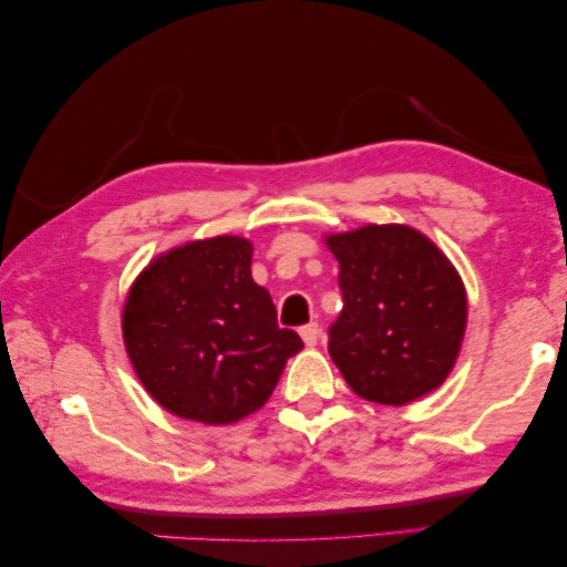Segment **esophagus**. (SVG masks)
<instances>
[{
    "label": "esophagus",
    "instance_id": "34e87169",
    "mask_svg": "<svg viewBox=\"0 0 567 567\" xmlns=\"http://www.w3.org/2000/svg\"><path fill=\"white\" fill-rule=\"evenodd\" d=\"M299 334H301V339L303 342H307L309 347H313L319 342V334H321V327L317 324V321H309V324H303L301 329H299Z\"/></svg>",
    "mask_w": 567,
    "mask_h": 567
}]
</instances>
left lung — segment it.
Returning <instances> with one entry per match:
<instances>
[{"mask_svg": "<svg viewBox=\"0 0 567 567\" xmlns=\"http://www.w3.org/2000/svg\"><path fill=\"white\" fill-rule=\"evenodd\" d=\"M344 307L329 354L354 395L405 405L456 362L466 327L461 278L433 243L405 225H368L327 238Z\"/></svg>", "mask_w": 567, "mask_h": 567, "instance_id": "obj_1", "label": "left lung"}]
</instances>
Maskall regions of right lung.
<instances>
[{
  "instance_id": "right-lung-1",
  "label": "right lung",
  "mask_w": 567,
  "mask_h": 567,
  "mask_svg": "<svg viewBox=\"0 0 567 567\" xmlns=\"http://www.w3.org/2000/svg\"><path fill=\"white\" fill-rule=\"evenodd\" d=\"M248 240L189 243L146 268L124 307V342L150 395L169 413L235 423L271 398L303 342L281 329L250 276Z\"/></svg>"
}]
</instances>
